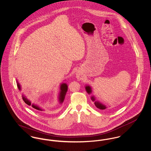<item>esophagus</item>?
Returning a JSON list of instances; mask_svg holds the SVG:
<instances>
[{
	"label": "esophagus",
	"mask_w": 151,
	"mask_h": 151,
	"mask_svg": "<svg viewBox=\"0 0 151 151\" xmlns=\"http://www.w3.org/2000/svg\"><path fill=\"white\" fill-rule=\"evenodd\" d=\"M77 79H78V80H80V75H78L77 76Z\"/></svg>",
	"instance_id": "esophagus-1"
}]
</instances>
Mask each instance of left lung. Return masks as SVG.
Masks as SVG:
<instances>
[{
  "mask_svg": "<svg viewBox=\"0 0 151 151\" xmlns=\"http://www.w3.org/2000/svg\"><path fill=\"white\" fill-rule=\"evenodd\" d=\"M86 89L87 93L88 94L91 93H92V88L91 87L89 86H86ZM91 100L94 102V105L95 106L99 109H101V110H104L105 109H106V106L104 105H103L102 104H101L99 101H95V98L94 96H92L91 97Z\"/></svg>",
  "mask_w": 151,
  "mask_h": 151,
  "instance_id": "left-lung-1",
  "label": "left lung"
}]
</instances>
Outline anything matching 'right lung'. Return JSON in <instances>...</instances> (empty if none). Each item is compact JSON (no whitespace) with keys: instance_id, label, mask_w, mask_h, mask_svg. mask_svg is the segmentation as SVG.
Masks as SVG:
<instances>
[{"instance_id":"add662e5","label":"right lung","mask_w":151,"mask_h":151,"mask_svg":"<svg viewBox=\"0 0 151 151\" xmlns=\"http://www.w3.org/2000/svg\"><path fill=\"white\" fill-rule=\"evenodd\" d=\"M17 87L19 88V89L20 91H21V86L20 85V84L18 83L17 80ZM60 93H59V100L60 103H62L63 102V101L65 100V96L66 94L67 93V89H68V86L67 85L65 84V83H62L60 84ZM22 99L25 102V104H27V105H28L29 106L31 105V102L24 95H22ZM32 106L35 109H36L38 110H40V111H42V109H41L40 107H38L37 105H36L35 104H32Z\"/></svg>"}]
</instances>
